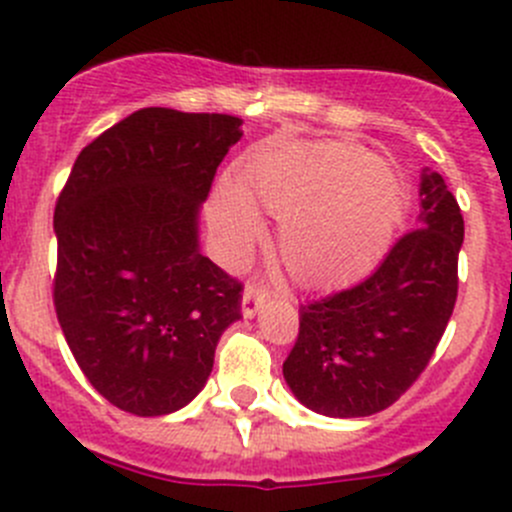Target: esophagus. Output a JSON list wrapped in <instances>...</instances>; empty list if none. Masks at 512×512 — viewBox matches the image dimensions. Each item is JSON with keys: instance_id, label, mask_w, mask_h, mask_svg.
Returning <instances> with one entry per match:
<instances>
[{"instance_id": "1", "label": "esophagus", "mask_w": 512, "mask_h": 512, "mask_svg": "<svg viewBox=\"0 0 512 512\" xmlns=\"http://www.w3.org/2000/svg\"><path fill=\"white\" fill-rule=\"evenodd\" d=\"M262 302H265V292L257 285H247L245 292H242V314H245L247 319L255 317V314L260 312Z\"/></svg>"}]
</instances>
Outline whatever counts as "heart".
Instances as JSON below:
<instances>
[{"label":"heart","mask_w":512,"mask_h":512,"mask_svg":"<svg viewBox=\"0 0 512 512\" xmlns=\"http://www.w3.org/2000/svg\"><path fill=\"white\" fill-rule=\"evenodd\" d=\"M406 183L391 160L352 141L272 138L247 153L235 183L210 203L225 257L240 260L262 235L257 208L280 223L277 250L304 289H339L369 275L406 215Z\"/></svg>","instance_id":"b5f03b06"}]
</instances>
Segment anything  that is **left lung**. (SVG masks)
<instances>
[{"mask_svg":"<svg viewBox=\"0 0 512 512\" xmlns=\"http://www.w3.org/2000/svg\"><path fill=\"white\" fill-rule=\"evenodd\" d=\"M461 245V208L446 180L423 168L416 230L399 237L364 282L299 307L297 342L282 364L292 394L332 418L389 409L446 332Z\"/></svg>","mask_w":512,"mask_h":512,"instance_id":"1","label":"left lung"}]
</instances>
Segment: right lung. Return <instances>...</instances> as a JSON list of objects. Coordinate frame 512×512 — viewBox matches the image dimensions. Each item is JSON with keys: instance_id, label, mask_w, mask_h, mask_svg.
I'll use <instances>...</instances> for the list:
<instances>
[{"instance_id": "obj_1", "label": "right lung", "mask_w": 512, "mask_h": 512, "mask_svg": "<svg viewBox=\"0 0 512 512\" xmlns=\"http://www.w3.org/2000/svg\"><path fill=\"white\" fill-rule=\"evenodd\" d=\"M240 126L141 108L79 153L56 200L61 332L91 386L128 414L190 404L240 319L242 285L198 245L200 203Z\"/></svg>"}]
</instances>
